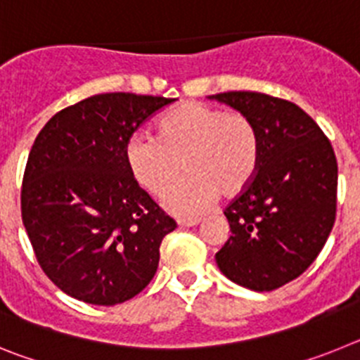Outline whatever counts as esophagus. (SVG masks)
I'll list each match as a JSON object with an SVG mask.
<instances>
[{
    "label": "esophagus",
    "mask_w": 360,
    "mask_h": 360,
    "mask_svg": "<svg viewBox=\"0 0 360 360\" xmlns=\"http://www.w3.org/2000/svg\"><path fill=\"white\" fill-rule=\"evenodd\" d=\"M200 221H202V219L200 218H180V219H176V224L180 225V227H195V225H198Z\"/></svg>",
    "instance_id": "34e87169"
}]
</instances>
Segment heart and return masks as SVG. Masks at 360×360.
Returning a JSON list of instances; mask_svg holds the SVG:
<instances>
[{
	"label": "heart",
	"mask_w": 360,
	"mask_h": 360,
	"mask_svg": "<svg viewBox=\"0 0 360 360\" xmlns=\"http://www.w3.org/2000/svg\"><path fill=\"white\" fill-rule=\"evenodd\" d=\"M124 155L133 180L153 196L164 193L184 163L190 176L167 190L162 205L176 216H196L219 195L234 198L252 184L262 141L240 111L191 101L158 120L157 135L135 133Z\"/></svg>",
	"instance_id": "1"
}]
</instances>
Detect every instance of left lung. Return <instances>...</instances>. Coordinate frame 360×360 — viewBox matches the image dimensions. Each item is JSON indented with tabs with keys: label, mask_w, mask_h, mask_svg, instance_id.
Masks as SVG:
<instances>
[{
	"label": "left lung",
	"mask_w": 360,
	"mask_h": 360,
	"mask_svg": "<svg viewBox=\"0 0 360 360\" xmlns=\"http://www.w3.org/2000/svg\"><path fill=\"white\" fill-rule=\"evenodd\" d=\"M209 98L249 117L262 141L256 178L224 211L232 234L216 263L236 285L276 290L303 274L332 232L335 153L316 120L290 101L257 91Z\"/></svg>",
	"instance_id": "8db88e82"
}]
</instances>
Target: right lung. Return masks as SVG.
<instances>
[{
	"mask_svg": "<svg viewBox=\"0 0 360 360\" xmlns=\"http://www.w3.org/2000/svg\"><path fill=\"white\" fill-rule=\"evenodd\" d=\"M174 98L101 94L44 124L28 155L21 216L41 269L65 294L113 307L144 290L176 221L133 180L126 144Z\"/></svg>",
	"mask_w": 360,
	"mask_h": 360,
	"instance_id": "1",
	"label": "right lung"
}]
</instances>
